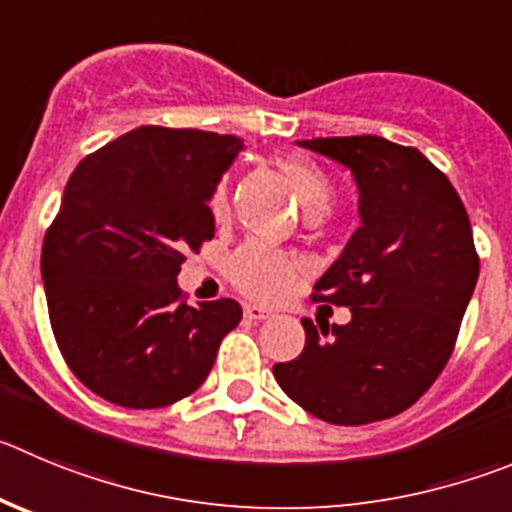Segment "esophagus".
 <instances>
[{
    "label": "esophagus",
    "mask_w": 512,
    "mask_h": 512,
    "mask_svg": "<svg viewBox=\"0 0 512 512\" xmlns=\"http://www.w3.org/2000/svg\"><path fill=\"white\" fill-rule=\"evenodd\" d=\"M270 310H265V308H260V305H247L245 308V318L247 321H252V323H260V321H267V318H270Z\"/></svg>",
    "instance_id": "1"
}]
</instances>
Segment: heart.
Wrapping results in <instances>:
<instances>
[{"instance_id": "obj_1", "label": "heart", "mask_w": 512, "mask_h": 512, "mask_svg": "<svg viewBox=\"0 0 512 512\" xmlns=\"http://www.w3.org/2000/svg\"><path fill=\"white\" fill-rule=\"evenodd\" d=\"M280 171L288 176L295 194L308 207V212H326L328 202H331V184H328L326 174L318 166L305 164V161H283ZM209 209H212V214L217 219H222L227 214L229 197L224 184H219L214 189L212 199H209ZM227 272L229 280L247 298L260 300V303H272V300H280L290 293L300 267L298 262L288 260L280 252L267 250V247L257 245V242H250V245H242L240 250L232 252V257L227 262Z\"/></svg>"}]
</instances>
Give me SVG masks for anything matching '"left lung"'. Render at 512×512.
Segmentation results:
<instances>
[{
  "instance_id": "left-lung-1",
  "label": "left lung",
  "mask_w": 512,
  "mask_h": 512,
  "mask_svg": "<svg viewBox=\"0 0 512 512\" xmlns=\"http://www.w3.org/2000/svg\"><path fill=\"white\" fill-rule=\"evenodd\" d=\"M298 143L356 179L361 227L310 295L351 308V323L318 331L303 318V353L272 374L323 422H381L412 407L455 351L480 275L470 217L417 148L381 136Z\"/></svg>"
}]
</instances>
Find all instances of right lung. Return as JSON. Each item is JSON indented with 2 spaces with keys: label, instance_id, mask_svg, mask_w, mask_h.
<instances>
[{
  "label": "right lung",
  "instance_id": "right-lung-1",
  "mask_svg": "<svg viewBox=\"0 0 512 512\" xmlns=\"http://www.w3.org/2000/svg\"><path fill=\"white\" fill-rule=\"evenodd\" d=\"M237 136L141 126L85 156L42 242L50 326L93 394L156 409L197 391L237 300L191 308L176 275L214 237L209 199L240 154Z\"/></svg>",
  "mask_w": 512,
  "mask_h": 512
}]
</instances>
